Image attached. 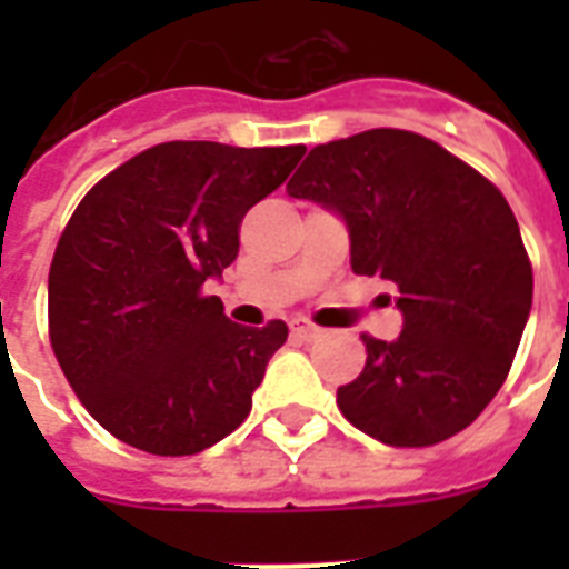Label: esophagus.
Listing matches in <instances>:
<instances>
[{
    "mask_svg": "<svg viewBox=\"0 0 569 569\" xmlns=\"http://www.w3.org/2000/svg\"><path fill=\"white\" fill-rule=\"evenodd\" d=\"M289 328H292L295 337L303 339V342H312V339H319L321 333H325V330L316 328V325H312V321H307V319H292V321H289Z\"/></svg>",
    "mask_w": 569,
    "mask_h": 569,
    "instance_id": "obj_1",
    "label": "esophagus"
}]
</instances>
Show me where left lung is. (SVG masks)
<instances>
[{
    "instance_id": "left-lung-1",
    "label": "left lung",
    "mask_w": 569,
    "mask_h": 569,
    "mask_svg": "<svg viewBox=\"0 0 569 569\" xmlns=\"http://www.w3.org/2000/svg\"><path fill=\"white\" fill-rule=\"evenodd\" d=\"M286 191L337 212L355 274L398 289L405 328L392 342L363 333V372L337 389L342 416L398 449L476 422L511 372L535 289L502 191L405 129L319 144Z\"/></svg>"
}]
</instances>
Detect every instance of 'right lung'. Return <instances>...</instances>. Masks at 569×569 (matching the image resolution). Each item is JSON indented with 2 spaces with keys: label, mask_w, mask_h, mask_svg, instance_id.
Listing matches in <instances>:
<instances>
[{
  "label": "right lung",
  "mask_w": 569,
  "mask_h": 569,
  "mask_svg": "<svg viewBox=\"0 0 569 569\" xmlns=\"http://www.w3.org/2000/svg\"><path fill=\"white\" fill-rule=\"evenodd\" d=\"M307 153L168 141L76 206L49 266V342L88 413L150 455L180 458L239 428L283 321L244 328L203 286L239 257V223Z\"/></svg>",
  "instance_id": "add662e5"
}]
</instances>
